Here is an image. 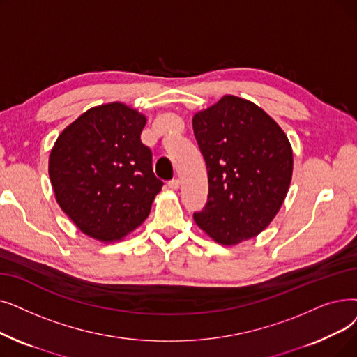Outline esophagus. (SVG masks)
I'll use <instances>...</instances> for the list:
<instances>
[{
	"instance_id": "esophagus-1",
	"label": "esophagus",
	"mask_w": 357,
	"mask_h": 357,
	"mask_svg": "<svg viewBox=\"0 0 357 357\" xmlns=\"http://www.w3.org/2000/svg\"><path fill=\"white\" fill-rule=\"evenodd\" d=\"M179 185H181V182H179V179H176V178L167 182V187H169L170 190H175V191L179 188Z\"/></svg>"
}]
</instances>
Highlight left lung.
<instances>
[{"label":"left lung","instance_id":"1","mask_svg":"<svg viewBox=\"0 0 357 357\" xmlns=\"http://www.w3.org/2000/svg\"><path fill=\"white\" fill-rule=\"evenodd\" d=\"M208 174V199L194 213L214 242L234 246L259 235L282 208L293 151L282 127L259 106L234 95L192 116Z\"/></svg>","mask_w":357,"mask_h":357}]
</instances>
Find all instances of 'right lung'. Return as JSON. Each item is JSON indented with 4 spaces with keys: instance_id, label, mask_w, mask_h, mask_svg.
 Wrapping results in <instances>:
<instances>
[{
    "instance_id": "1",
    "label": "right lung",
    "mask_w": 357,
    "mask_h": 357,
    "mask_svg": "<svg viewBox=\"0 0 357 357\" xmlns=\"http://www.w3.org/2000/svg\"><path fill=\"white\" fill-rule=\"evenodd\" d=\"M147 118L111 102L90 107L56 138L48 172L55 199L84 235L122 241L150 214L163 182L140 135Z\"/></svg>"
}]
</instances>
